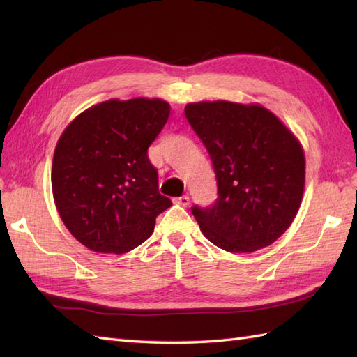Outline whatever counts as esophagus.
Returning <instances> with one entry per match:
<instances>
[{"label": "esophagus", "instance_id": "esophagus-1", "mask_svg": "<svg viewBox=\"0 0 357 357\" xmlns=\"http://www.w3.org/2000/svg\"><path fill=\"white\" fill-rule=\"evenodd\" d=\"M173 204H176V206L181 207H187L188 204H190V198H188V196H179V198L173 199Z\"/></svg>", "mask_w": 357, "mask_h": 357}]
</instances>
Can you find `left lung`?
Listing matches in <instances>:
<instances>
[{"instance_id": "obj_1", "label": "left lung", "mask_w": 357, "mask_h": 357, "mask_svg": "<svg viewBox=\"0 0 357 357\" xmlns=\"http://www.w3.org/2000/svg\"><path fill=\"white\" fill-rule=\"evenodd\" d=\"M185 118L206 146L218 181L215 206L192 210L202 234L230 253L268 247L291 225L304 196L301 141L255 102H190Z\"/></svg>"}]
</instances>
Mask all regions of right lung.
Here are the masks:
<instances>
[{"instance_id": "add662e5", "label": "right lung", "mask_w": 357, "mask_h": 357, "mask_svg": "<svg viewBox=\"0 0 357 357\" xmlns=\"http://www.w3.org/2000/svg\"><path fill=\"white\" fill-rule=\"evenodd\" d=\"M169 116L170 104L161 98H113L81 112L59 136L53 201L67 230L92 252H130L172 207L147 156Z\"/></svg>"}]
</instances>
